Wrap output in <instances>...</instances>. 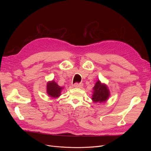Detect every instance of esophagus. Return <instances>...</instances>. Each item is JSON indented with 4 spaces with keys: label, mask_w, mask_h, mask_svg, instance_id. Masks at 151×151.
<instances>
[{
    "label": "esophagus",
    "mask_w": 151,
    "mask_h": 151,
    "mask_svg": "<svg viewBox=\"0 0 151 151\" xmlns=\"http://www.w3.org/2000/svg\"><path fill=\"white\" fill-rule=\"evenodd\" d=\"M83 86V84L82 83H75L73 84V87H75V88H81Z\"/></svg>",
    "instance_id": "34e87169"
}]
</instances>
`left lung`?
<instances>
[{
  "mask_svg": "<svg viewBox=\"0 0 151 151\" xmlns=\"http://www.w3.org/2000/svg\"><path fill=\"white\" fill-rule=\"evenodd\" d=\"M92 100L94 103H104L110 96V91L107 85L98 80L93 88Z\"/></svg>",
  "mask_w": 151,
  "mask_h": 151,
  "instance_id": "1",
  "label": "left lung"
}]
</instances>
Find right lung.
I'll use <instances>...</instances> for the list:
<instances>
[{
	"instance_id": "obj_1",
	"label": "right lung",
	"mask_w": 151,
	"mask_h": 151,
	"mask_svg": "<svg viewBox=\"0 0 151 151\" xmlns=\"http://www.w3.org/2000/svg\"><path fill=\"white\" fill-rule=\"evenodd\" d=\"M63 88V87L59 86L54 80L50 81L46 84V93L52 98H58L60 96Z\"/></svg>"
}]
</instances>
